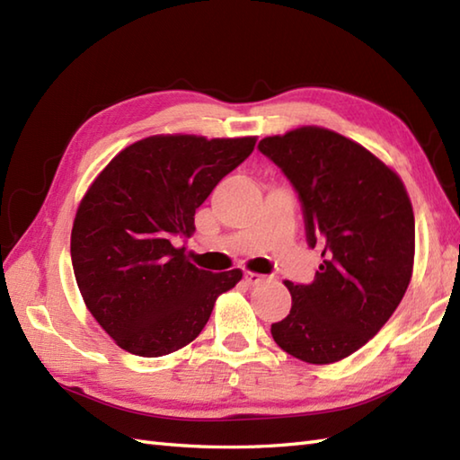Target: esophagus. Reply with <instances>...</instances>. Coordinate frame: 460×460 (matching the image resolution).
Here are the masks:
<instances>
[{
	"label": "esophagus",
	"mask_w": 460,
	"mask_h": 460,
	"mask_svg": "<svg viewBox=\"0 0 460 460\" xmlns=\"http://www.w3.org/2000/svg\"><path fill=\"white\" fill-rule=\"evenodd\" d=\"M265 280V277L259 275V272H245V282L247 285H259V282Z\"/></svg>",
	"instance_id": "obj_1"
}]
</instances>
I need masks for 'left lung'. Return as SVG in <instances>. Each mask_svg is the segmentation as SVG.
I'll return each instance as SVG.
<instances>
[{
    "mask_svg": "<svg viewBox=\"0 0 460 460\" xmlns=\"http://www.w3.org/2000/svg\"><path fill=\"white\" fill-rule=\"evenodd\" d=\"M259 150L298 191L306 239L320 249L312 285L285 280L290 314L270 326L306 364L354 354L392 318L413 275L415 217L402 178L364 146L320 126L267 136Z\"/></svg>",
    "mask_w": 460,
    "mask_h": 460,
    "instance_id": "left-lung-1",
    "label": "left lung"
}]
</instances>
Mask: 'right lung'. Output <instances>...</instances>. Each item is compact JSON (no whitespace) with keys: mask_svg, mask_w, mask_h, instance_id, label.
<instances>
[{"mask_svg":"<svg viewBox=\"0 0 460 460\" xmlns=\"http://www.w3.org/2000/svg\"><path fill=\"white\" fill-rule=\"evenodd\" d=\"M257 136L158 134L116 154L76 209L71 259L86 308L116 346L160 358L199 336L241 269H198L173 247L195 209L255 150Z\"/></svg>","mask_w":460,"mask_h":460,"instance_id":"1","label":"right lung"}]
</instances>
